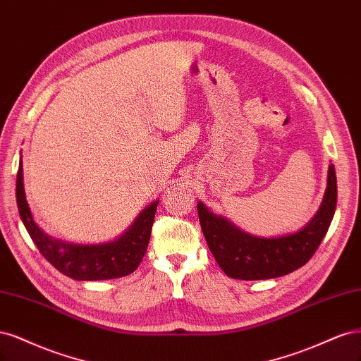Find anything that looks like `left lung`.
Listing matches in <instances>:
<instances>
[{
  "mask_svg": "<svg viewBox=\"0 0 361 361\" xmlns=\"http://www.w3.org/2000/svg\"><path fill=\"white\" fill-rule=\"evenodd\" d=\"M336 202V171L330 164L318 212L297 232L270 238L250 235L226 217L208 210L201 201L197 214L208 247L225 274L241 281H264L293 273L313 257L330 228Z\"/></svg>",
  "mask_w": 361,
  "mask_h": 361,
  "instance_id": "8db88e82",
  "label": "left lung"
}]
</instances>
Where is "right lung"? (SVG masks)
Masks as SVG:
<instances>
[{"mask_svg":"<svg viewBox=\"0 0 361 361\" xmlns=\"http://www.w3.org/2000/svg\"><path fill=\"white\" fill-rule=\"evenodd\" d=\"M16 202L20 220L40 253L58 271L75 281H108L133 273L147 252L159 204V201H154L145 207L133 224L120 237L111 241L79 244L58 240L46 234L34 222L24 189L22 159H19L16 178Z\"/></svg>","mask_w":361,"mask_h":361,"instance_id":"right-lung-1","label":"right lung"}]
</instances>
